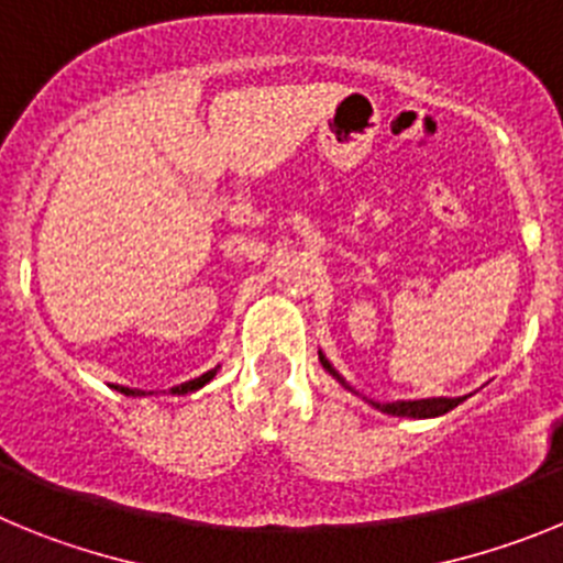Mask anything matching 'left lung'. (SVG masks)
Listing matches in <instances>:
<instances>
[{
	"label": "left lung",
	"instance_id": "obj_1",
	"mask_svg": "<svg viewBox=\"0 0 563 563\" xmlns=\"http://www.w3.org/2000/svg\"><path fill=\"white\" fill-rule=\"evenodd\" d=\"M318 357H321V366H324L327 372H330L332 377H335L338 383H341L343 389L355 391L350 386V383L343 380L341 375L335 372V366H332L330 361L324 357V352H318ZM357 395V391H355ZM465 400V397H426V400H397V402H375V400H366L369 406H375L377 411H383V415H391V417H411V420H429V417H440V415H449L451 409H456L460 402Z\"/></svg>",
	"mask_w": 563,
	"mask_h": 563
}]
</instances>
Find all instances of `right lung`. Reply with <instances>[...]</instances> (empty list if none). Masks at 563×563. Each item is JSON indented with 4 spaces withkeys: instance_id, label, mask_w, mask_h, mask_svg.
Wrapping results in <instances>:
<instances>
[{
    "instance_id": "add662e5",
    "label": "right lung",
    "mask_w": 563,
    "mask_h": 563,
    "mask_svg": "<svg viewBox=\"0 0 563 563\" xmlns=\"http://www.w3.org/2000/svg\"><path fill=\"white\" fill-rule=\"evenodd\" d=\"M213 375H217V369L206 372V375H200V377H194V380H188V383H180V386H174V389H172V395H186V391L200 389V386H206V383L211 380ZM126 395H141V391H129V389H126Z\"/></svg>"
}]
</instances>
